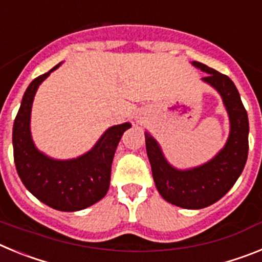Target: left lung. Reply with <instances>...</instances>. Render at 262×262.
I'll use <instances>...</instances> for the list:
<instances>
[{
	"label": "left lung",
	"instance_id": "obj_1",
	"mask_svg": "<svg viewBox=\"0 0 262 262\" xmlns=\"http://www.w3.org/2000/svg\"><path fill=\"white\" fill-rule=\"evenodd\" d=\"M193 66L206 72L203 81L221 93L231 122L226 147L216 157L191 170H177L164 159L156 140L145 133V147L155 184L164 200L184 209H203L219 201L235 185L248 157V115L231 78L200 61Z\"/></svg>",
	"mask_w": 262,
	"mask_h": 262
}]
</instances>
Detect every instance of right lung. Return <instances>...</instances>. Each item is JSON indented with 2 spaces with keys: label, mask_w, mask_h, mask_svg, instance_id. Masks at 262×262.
<instances>
[{
  "label": "right lung",
  "mask_w": 262,
  "mask_h": 262,
  "mask_svg": "<svg viewBox=\"0 0 262 262\" xmlns=\"http://www.w3.org/2000/svg\"><path fill=\"white\" fill-rule=\"evenodd\" d=\"M57 67L36 77L25 92L13 126L14 163L23 185L40 202L60 211H78L106 195L115 149L131 124L108 128L96 147L78 159L57 161L40 154L30 135L32 99L41 81Z\"/></svg>",
  "instance_id": "1"
}]
</instances>
